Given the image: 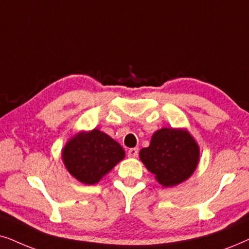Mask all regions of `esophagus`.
<instances>
[{
    "mask_svg": "<svg viewBox=\"0 0 249 249\" xmlns=\"http://www.w3.org/2000/svg\"><path fill=\"white\" fill-rule=\"evenodd\" d=\"M138 154H139V149L138 148H131L127 152V156H128V157H131V158H135L138 156Z\"/></svg>",
    "mask_w": 249,
    "mask_h": 249,
    "instance_id": "obj_1",
    "label": "esophagus"
}]
</instances>
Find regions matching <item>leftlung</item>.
I'll return each mask as SVG.
<instances>
[{
  "instance_id": "1",
  "label": "left lung",
  "mask_w": 249,
  "mask_h": 249,
  "mask_svg": "<svg viewBox=\"0 0 249 249\" xmlns=\"http://www.w3.org/2000/svg\"><path fill=\"white\" fill-rule=\"evenodd\" d=\"M140 159L156 181L165 188L187 181L200 160V149L187 128L163 127L152 134Z\"/></svg>"
}]
</instances>
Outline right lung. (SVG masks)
I'll list each match as a JSON object with an SVG mask.
<instances>
[{"mask_svg":"<svg viewBox=\"0 0 249 249\" xmlns=\"http://www.w3.org/2000/svg\"><path fill=\"white\" fill-rule=\"evenodd\" d=\"M125 157L114 139L98 128L79 131L66 142L61 158L69 174L83 184H95Z\"/></svg>","mask_w":249,"mask_h":249,"instance_id":"obj_1","label":"right lung"}]
</instances>
